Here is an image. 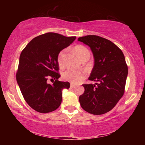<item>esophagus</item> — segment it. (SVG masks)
<instances>
[{
  "label": "esophagus",
  "instance_id": "1",
  "mask_svg": "<svg viewBox=\"0 0 145 145\" xmlns=\"http://www.w3.org/2000/svg\"><path fill=\"white\" fill-rule=\"evenodd\" d=\"M76 87V85H75V84H72L70 85V88H75Z\"/></svg>",
  "mask_w": 145,
  "mask_h": 145
}]
</instances>
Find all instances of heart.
I'll return each instance as SVG.
<instances>
[{"mask_svg": "<svg viewBox=\"0 0 145 145\" xmlns=\"http://www.w3.org/2000/svg\"><path fill=\"white\" fill-rule=\"evenodd\" d=\"M74 51L80 59L82 61L85 59H89L90 52L86 46L83 45H77L74 48ZM66 57V50H63L59 53L57 56V62L61 67L65 65V59ZM86 73L84 70H68L63 73L64 80L73 84H77L86 77Z\"/></svg>", "mask_w": 145, "mask_h": 145, "instance_id": "b5f03b06", "label": "heart"}]
</instances>
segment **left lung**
I'll list each match as a JSON object with an SVG mask.
<instances>
[{
	"instance_id": "obj_1",
	"label": "left lung",
	"mask_w": 145,
	"mask_h": 145,
	"mask_svg": "<svg viewBox=\"0 0 145 145\" xmlns=\"http://www.w3.org/2000/svg\"><path fill=\"white\" fill-rule=\"evenodd\" d=\"M89 46L95 64L89 80L95 84H82L84 92L79 97L83 109L100 115L113 109L123 97L128 75V67L121 49L110 40L95 35L78 38Z\"/></svg>"
}]
</instances>
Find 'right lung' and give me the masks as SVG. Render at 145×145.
Returning <instances> with one entry per match:
<instances>
[{
  "label": "right lung",
  "instance_id": "add662e5",
  "mask_svg": "<svg viewBox=\"0 0 145 145\" xmlns=\"http://www.w3.org/2000/svg\"><path fill=\"white\" fill-rule=\"evenodd\" d=\"M75 38L45 33L33 39L22 52L16 81L26 102L37 112L48 113L60 106L62 91L68 89L70 84L58 80L61 75L58 73L57 56ZM48 78L55 79L52 85L48 83Z\"/></svg>",
  "mask_w": 145,
  "mask_h": 145
}]
</instances>
